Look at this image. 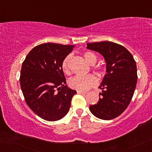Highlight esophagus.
I'll return each instance as SVG.
<instances>
[{
  "label": "esophagus",
  "mask_w": 152,
  "mask_h": 152,
  "mask_svg": "<svg viewBox=\"0 0 152 152\" xmlns=\"http://www.w3.org/2000/svg\"><path fill=\"white\" fill-rule=\"evenodd\" d=\"M78 94H86L87 92L86 91H77Z\"/></svg>",
  "instance_id": "obj_1"
}]
</instances>
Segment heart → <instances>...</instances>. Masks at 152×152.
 I'll list each match as a JSON object with an SVG mask.
<instances>
[{"mask_svg":"<svg viewBox=\"0 0 152 152\" xmlns=\"http://www.w3.org/2000/svg\"><path fill=\"white\" fill-rule=\"evenodd\" d=\"M83 56L85 61L90 65H94L96 63L97 59H98L97 56L92 51H86L83 53ZM71 60V55L69 54V55L66 56L62 61L61 69L65 74H70ZM93 69L97 71H101V68L96 67V66H93ZM96 83L97 81L95 76L94 75L89 74L85 76H76L71 78L69 81V86L73 89L84 91L89 89L91 87L96 86Z\"/></svg>","mask_w":152,"mask_h":152,"instance_id":"obj_1","label":"heart"}]
</instances>
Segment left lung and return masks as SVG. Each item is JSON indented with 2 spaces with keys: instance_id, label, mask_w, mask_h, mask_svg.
<instances>
[{
  "instance_id": "8db88e82",
  "label": "left lung",
  "mask_w": 152,
  "mask_h": 152,
  "mask_svg": "<svg viewBox=\"0 0 152 152\" xmlns=\"http://www.w3.org/2000/svg\"><path fill=\"white\" fill-rule=\"evenodd\" d=\"M88 49L99 52L106 63V74L99 88V100L91 105L96 117L111 120L121 115L130 104L137 82V64L125 47L111 41L87 43Z\"/></svg>"
}]
</instances>
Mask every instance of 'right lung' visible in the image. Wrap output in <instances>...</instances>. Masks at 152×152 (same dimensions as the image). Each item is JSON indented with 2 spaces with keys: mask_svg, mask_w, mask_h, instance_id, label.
I'll return each instance as SVG.
<instances>
[{
  "mask_svg": "<svg viewBox=\"0 0 152 152\" xmlns=\"http://www.w3.org/2000/svg\"><path fill=\"white\" fill-rule=\"evenodd\" d=\"M74 47L42 43L34 47L23 62L20 83L26 104L46 121H57L65 116L76 94V91L65 85L61 69L63 60Z\"/></svg>",
  "mask_w": 152,
  "mask_h": 152,
  "instance_id": "1",
  "label": "right lung"
}]
</instances>
